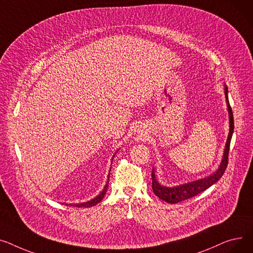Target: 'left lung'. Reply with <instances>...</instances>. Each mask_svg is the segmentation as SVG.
<instances>
[{"instance_id":"obj_1","label":"left lung","mask_w":253,"mask_h":253,"mask_svg":"<svg viewBox=\"0 0 253 253\" xmlns=\"http://www.w3.org/2000/svg\"><path fill=\"white\" fill-rule=\"evenodd\" d=\"M225 97H226V102H227V107H228V112H229V124H230V129H229V135L228 139L226 142L225 146V150H224V155H222V159L219 163V167L217 169L211 173V175L203 177V179H199L193 182H189L186 184H182L180 186H175V187H167L161 185L155 175V169L153 168L152 169V190L155 193V195L158 196L161 200L166 201L170 204H174L177 202H181L184 200H187L189 198H192L196 196L199 193L205 191L206 189H209L211 187L213 184H215L221 175L224 174L227 166H228V156H229V150H230V143L232 139V135L234 131V117H233V112L232 108L230 106L229 99H228V86L225 84Z\"/></svg>"}]
</instances>
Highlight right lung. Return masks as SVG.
<instances>
[{"instance_id":"obj_1","label":"right lung","mask_w":253,"mask_h":253,"mask_svg":"<svg viewBox=\"0 0 253 253\" xmlns=\"http://www.w3.org/2000/svg\"><path fill=\"white\" fill-rule=\"evenodd\" d=\"M118 151V150H117ZM114 157V156H113ZM113 159V158H112ZM109 175H110V171H109V174H108V180H107V182H106V185H105V187H104V189H103V191L100 193V194L98 195V196H96L95 198H93L92 200H90V201H86V202H83V203H76V204H71V205H73V206H77V207H92V206H94V205H96V204H98L103 198H104V196H105V194H106V192H107V188H108V183H109ZM67 205V204H66Z\"/></svg>"}]
</instances>
